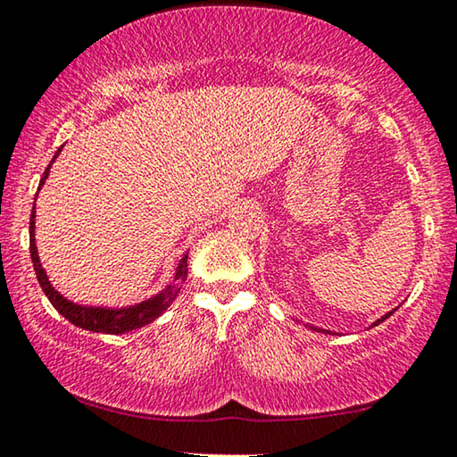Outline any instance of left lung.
<instances>
[{"instance_id": "1", "label": "left lung", "mask_w": 457, "mask_h": 457, "mask_svg": "<svg viewBox=\"0 0 457 457\" xmlns=\"http://www.w3.org/2000/svg\"><path fill=\"white\" fill-rule=\"evenodd\" d=\"M390 316H392V312H387V314H386V316H381V318L378 320V322H373V326H378L379 322H384V320H386V318H390ZM308 326H310V324H308ZM310 328H314V330H320V328H316V326H310ZM322 332H324V330H322Z\"/></svg>"}]
</instances>
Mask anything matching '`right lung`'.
Here are the masks:
<instances>
[{
    "label": "right lung",
    "mask_w": 457,
    "mask_h": 457,
    "mask_svg": "<svg viewBox=\"0 0 457 457\" xmlns=\"http://www.w3.org/2000/svg\"><path fill=\"white\" fill-rule=\"evenodd\" d=\"M61 149H63V147L57 149V154L53 155L51 163L46 166V170L43 172V179H40L38 190H40V187L45 185V180L49 179V170L53 166V162L57 160V155L61 154ZM38 190H37V195H38ZM34 205H37V203H34ZM34 217H37V211H34V207H32V213H30V258H32V264H34V272H37L40 287H43L45 295L49 297L53 308L57 310L65 320H70L71 324L79 326V328L90 330V332H102V335H122V332H131V330L143 328V326L154 322L155 318H160L163 312L170 308V303H172L176 295L180 294L182 283L187 281L188 252L180 258L179 267H176L174 281L166 285V289H162L158 295L149 297V299H145V302L129 305V308H98V305L94 308V305L73 303L53 287L49 277H46V272L43 269V264H40V261H38L37 242H34Z\"/></svg>",
    "instance_id": "obj_1"
}]
</instances>
